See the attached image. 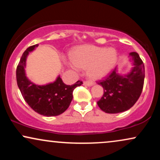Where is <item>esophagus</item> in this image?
Returning a JSON list of instances; mask_svg holds the SVG:
<instances>
[{"label":"esophagus","instance_id":"obj_1","mask_svg":"<svg viewBox=\"0 0 160 160\" xmlns=\"http://www.w3.org/2000/svg\"><path fill=\"white\" fill-rule=\"evenodd\" d=\"M83 84L85 86H92L93 85V82L91 81V80H85V81L83 82Z\"/></svg>","mask_w":160,"mask_h":160}]
</instances>
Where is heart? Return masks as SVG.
I'll list each match as a JSON object with an SVG mask.
<instances>
[{
  "mask_svg": "<svg viewBox=\"0 0 160 160\" xmlns=\"http://www.w3.org/2000/svg\"><path fill=\"white\" fill-rule=\"evenodd\" d=\"M73 64L80 68H87L92 78H101L107 75L117 61V52L113 48L95 46H82L71 55Z\"/></svg>",
  "mask_w": 160,
  "mask_h": 160,
  "instance_id": "heart-1",
  "label": "heart"
}]
</instances>
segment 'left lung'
Segmentation results:
<instances>
[{"mask_svg":"<svg viewBox=\"0 0 160 160\" xmlns=\"http://www.w3.org/2000/svg\"><path fill=\"white\" fill-rule=\"evenodd\" d=\"M135 67L129 74L120 76L113 70L98 82L104 89L98 107L108 113H121L130 109L136 103L142 92L144 81V65L137 52L130 53Z\"/></svg>","mask_w":160,"mask_h":160,"instance_id":"1","label":"left lung"}]
</instances>
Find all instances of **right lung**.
<instances>
[{
	"mask_svg": "<svg viewBox=\"0 0 160 160\" xmlns=\"http://www.w3.org/2000/svg\"><path fill=\"white\" fill-rule=\"evenodd\" d=\"M38 44L29 47L23 52L16 68V81L23 98L32 109L46 117H54L64 113L73 99V91L81 86L78 80L73 85H66L58 77L52 83L45 86L34 84L25 76V61L28 52L34 50Z\"/></svg>",
	"mask_w": 160,
	"mask_h": 160,
	"instance_id": "obj_1",
	"label": "right lung"
}]
</instances>
